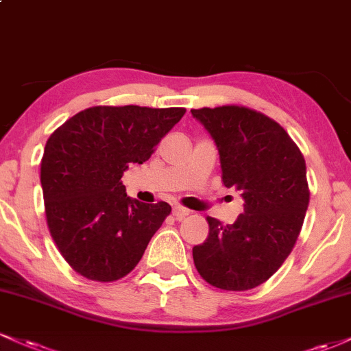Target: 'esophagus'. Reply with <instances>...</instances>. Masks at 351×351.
Listing matches in <instances>:
<instances>
[{"instance_id":"obj_1","label":"esophagus","mask_w":351,"mask_h":351,"mask_svg":"<svg viewBox=\"0 0 351 351\" xmlns=\"http://www.w3.org/2000/svg\"><path fill=\"white\" fill-rule=\"evenodd\" d=\"M189 215V209L183 208V206H173V216L176 217V219H183V217H186Z\"/></svg>"}]
</instances>
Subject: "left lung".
Masks as SVG:
<instances>
[{
  "label": "left lung",
  "mask_w": 351,
  "mask_h": 351,
  "mask_svg": "<svg viewBox=\"0 0 351 351\" xmlns=\"http://www.w3.org/2000/svg\"><path fill=\"white\" fill-rule=\"evenodd\" d=\"M219 153L223 183L236 188L244 213L234 224L208 216L209 234L193 247L204 280L223 291H249L284 264L308 208L305 160L287 132L245 107L191 110Z\"/></svg>",
  "instance_id": "1"
}]
</instances>
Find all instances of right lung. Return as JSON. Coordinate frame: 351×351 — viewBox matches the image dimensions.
<instances>
[{
	"label": "right lung",
	"mask_w": 351,
	"mask_h": 351,
	"mask_svg": "<svg viewBox=\"0 0 351 351\" xmlns=\"http://www.w3.org/2000/svg\"><path fill=\"white\" fill-rule=\"evenodd\" d=\"M184 112L180 107H90L49 136L41 162L47 226L64 259L80 276L119 280L140 263L171 206L130 198L120 178L130 165L150 158Z\"/></svg>",
	"instance_id": "right-lung-1"
}]
</instances>
